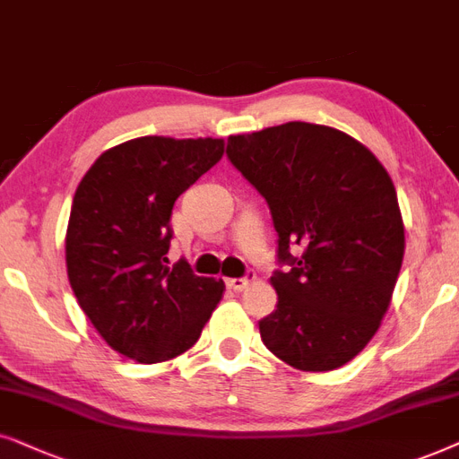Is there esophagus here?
<instances>
[{
    "instance_id": "1",
    "label": "esophagus",
    "mask_w": 459,
    "mask_h": 459,
    "mask_svg": "<svg viewBox=\"0 0 459 459\" xmlns=\"http://www.w3.org/2000/svg\"><path fill=\"white\" fill-rule=\"evenodd\" d=\"M254 281H255V274L254 273H247L246 277H241V279H226V285H229V290L243 291L247 285H252Z\"/></svg>"
}]
</instances>
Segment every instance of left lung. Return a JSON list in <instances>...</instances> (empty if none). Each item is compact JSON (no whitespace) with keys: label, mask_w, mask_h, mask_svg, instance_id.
Here are the masks:
<instances>
[{"label":"left lung","mask_w":459,"mask_h":459,"mask_svg":"<svg viewBox=\"0 0 459 459\" xmlns=\"http://www.w3.org/2000/svg\"><path fill=\"white\" fill-rule=\"evenodd\" d=\"M226 155L266 199L279 262L291 266L271 277L279 302L260 321L262 342L296 369L342 368L380 329L399 279L405 226L393 180L359 140L307 121L229 136Z\"/></svg>","instance_id":"left-lung-1"}]
</instances>
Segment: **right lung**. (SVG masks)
<instances>
[{
    "mask_svg": "<svg viewBox=\"0 0 459 459\" xmlns=\"http://www.w3.org/2000/svg\"><path fill=\"white\" fill-rule=\"evenodd\" d=\"M224 155L222 138L143 136L102 152L79 182L66 226V274L113 351L161 363L199 340L222 279L168 266L176 199Z\"/></svg>",
    "mask_w": 459,
    "mask_h": 459,
    "instance_id": "1",
    "label": "right lung"
}]
</instances>
